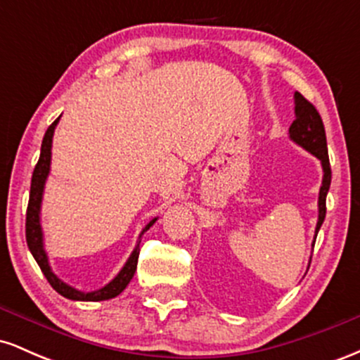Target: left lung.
Segmentation results:
<instances>
[{
    "label": "left lung",
    "mask_w": 360,
    "mask_h": 360,
    "mask_svg": "<svg viewBox=\"0 0 360 360\" xmlns=\"http://www.w3.org/2000/svg\"><path fill=\"white\" fill-rule=\"evenodd\" d=\"M295 113L296 120L289 127V139L298 143L300 147H303L304 150H308L309 154L315 155L316 159H320L321 167H323V181H321L320 196H318V221L315 229V233H318L321 223L325 220L326 193H328L330 183H332V169H330L328 148H326L325 127L315 106L298 91L295 93Z\"/></svg>",
    "instance_id": "1"
}]
</instances>
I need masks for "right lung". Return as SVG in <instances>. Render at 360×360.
I'll list each match as a JSON object with an SVG mask.
<instances>
[{
  "label": "right lung",
  "mask_w": 360,
  "mask_h": 360,
  "mask_svg": "<svg viewBox=\"0 0 360 360\" xmlns=\"http://www.w3.org/2000/svg\"><path fill=\"white\" fill-rule=\"evenodd\" d=\"M60 117L52 123L51 127L47 128L45 131L44 140H42V148H40V157L39 162L34 169V174H32V186H30V200H28V208H27V223H25V233H27V243L28 249H30L32 255L37 260V264L42 269L44 276L47 278L51 286L56 289L59 295L64 296L68 300H74V301H105V300H111L115 296H118L120 292L123 291L128 286L131 278H134L135 271H137V262H139V254H140V240L135 245L134 252L128 257L125 262V266L122 267V271L115 276L113 279L110 281L106 286H103L101 289H96V291L91 292H84L79 291V289L69 286L65 284L64 281H60L53 274L51 269V264H49V257L47 252L44 249V233H42V225H40V206H42V196H44V188H45V181H47L49 172H51V157H52V137H53V130H56L57 123H59ZM157 221V218L150 220L143 226L142 237L143 233L150 229L152 225ZM139 237V238H140Z\"/></svg>",
  "instance_id": "add662e5"
}]
</instances>
